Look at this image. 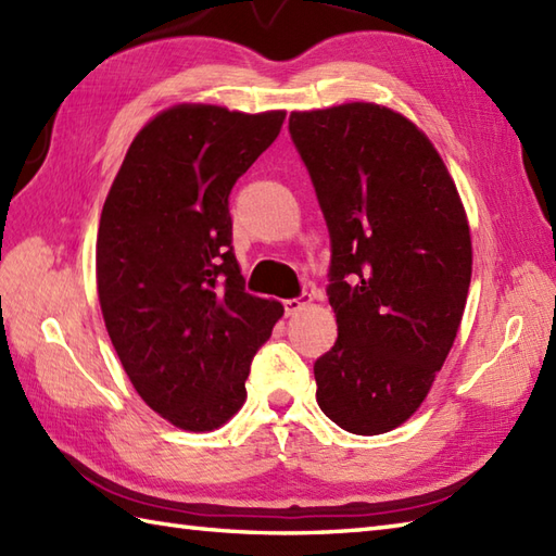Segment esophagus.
<instances>
[{
  "instance_id": "34e87169",
  "label": "esophagus",
  "mask_w": 556,
  "mask_h": 556,
  "mask_svg": "<svg viewBox=\"0 0 556 556\" xmlns=\"http://www.w3.org/2000/svg\"><path fill=\"white\" fill-rule=\"evenodd\" d=\"M313 305V296L311 293H301L299 299H287L285 301V313L291 317V315H299V313H303L305 308H311Z\"/></svg>"
}]
</instances>
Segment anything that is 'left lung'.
Returning a JSON list of instances; mask_svg holds the SVG:
<instances>
[{"label":"left lung","instance_id":"1","mask_svg":"<svg viewBox=\"0 0 556 556\" xmlns=\"http://www.w3.org/2000/svg\"><path fill=\"white\" fill-rule=\"evenodd\" d=\"M332 239L337 344L315 361L317 404L339 428L382 434L428 396L464 317L473 243L430 138L375 102L291 112Z\"/></svg>","mask_w":556,"mask_h":556}]
</instances>
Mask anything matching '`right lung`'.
Instances as JSON below:
<instances>
[{
	"label": "right lung",
	"mask_w": 556,
	"mask_h": 556,
	"mask_svg": "<svg viewBox=\"0 0 556 556\" xmlns=\"http://www.w3.org/2000/svg\"><path fill=\"white\" fill-rule=\"evenodd\" d=\"M285 110L184 102L140 128L104 200L96 277L104 327L138 396L188 432L245 404L255 351L285 305L243 291L229 193Z\"/></svg>",
	"instance_id": "obj_1"
}]
</instances>
